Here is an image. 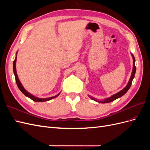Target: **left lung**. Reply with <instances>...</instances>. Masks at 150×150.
I'll return each mask as SVG.
<instances>
[{
  "instance_id": "left-lung-1",
  "label": "left lung",
  "mask_w": 150,
  "mask_h": 150,
  "mask_svg": "<svg viewBox=\"0 0 150 150\" xmlns=\"http://www.w3.org/2000/svg\"><path fill=\"white\" fill-rule=\"evenodd\" d=\"M131 56H132V57H133V71H132V72H131V77H130V79L129 80V82L128 83V84L126 85V87L122 89L121 91H120V92L117 93L115 94L112 95V96L110 98H106L103 99V100H101V101H98L96 99H95L93 97H91V96H89L91 99H93V100L95 101H97L98 103H110V102H112L113 101L116 100V99L117 98H121V96H123V95L128 91L129 90V89L130 88L131 86V84H132V81H133V78H134V75H135V72H136V66H135V58L133 56V54L131 53Z\"/></svg>"
}]
</instances>
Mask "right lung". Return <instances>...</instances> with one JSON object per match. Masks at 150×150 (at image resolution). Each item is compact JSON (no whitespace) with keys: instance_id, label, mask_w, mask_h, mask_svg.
<instances>
[{"instance_id":"add662e5","label":"right lung","mask_w":150,"mask_h":150,"mask_svg":"<svg viewBox=\"0 0 150 150\" xmlns=\"http://www.w3.org/2000/svg\"><path fill=\"white\" fill-rule=\"evenodd\" d=\"M17 54V52H16V58H15V60L13 61V74H14V76H15V78H16V81L17 85V86H18V88H19V89H20L22 93H23L25 96L29 98L30 99H32V100H33L34 101H35V102H44V101H47L51 100V99H54V98H55L57 97V96H59V95L60 94V93H59L58 94L56 95V96H52V97H49V98H39L34 96V95H33L32 94H30V93H29V92L27 91H26V90L24 89V88L23 87V86H22V84H21V83L20 82V81H19V78H18L17 74V71H16Z\"/></svg>"}]
</instances>
